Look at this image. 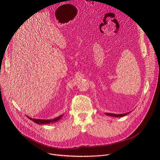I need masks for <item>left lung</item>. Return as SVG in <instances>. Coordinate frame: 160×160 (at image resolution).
I'll return each instance as SVG.
<instances>
[{"label":"left lung","mask_w":160,"mask_h":160,"mask_svg":"<svg viewBox=\"0 0 160 160\" xmlns=\"http://www.w3.org/2000/svg\"><path fill=\"white\" fill-rule=\"evenodd\" d=\"M130 112H128L127 113L125 114H114V113H109V112H106L105 114L108 116H110V117H124L129 113Z\"/></svg>","instance_id":"1"}]
</instances>
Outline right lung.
<instances>
[{"label":"right lung","instance_id":"right-lung-1","mask_svg":"<svg viewBox=\"0 0 160 160\" xmlns=\"http://www.w3.org/2000/svg\"><path fill=\"white\" fill-rule=\"evenodd\" d=\"M63 115H61L55 118H53V119H50V120H42V119H35V118H30L28 116H27L30 120H31L32 121L34 122L35 123L37 124H38V125H45V124H49L51 123H55L56 122H58V120H59L62 117Z\"/></svg>","mask_w":160,"mask_h":160}]
</instances>
